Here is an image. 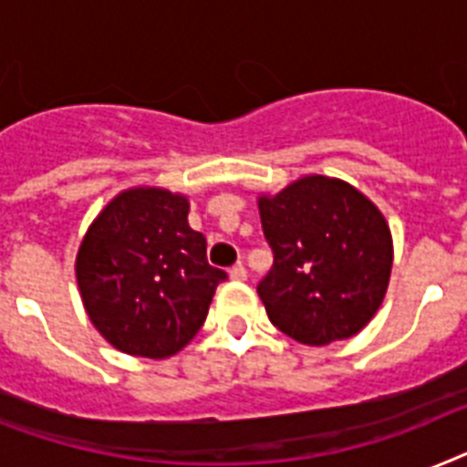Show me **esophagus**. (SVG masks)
<instances>
[{"label":"esophagus","instance_id":"1","mask_svg":"<svg viewBox=\"0 0 467 467\" xmlns=\"http://www.w3.org/2000/svg\"><path fill=\"white\" fill-rule=\"evenodd\" d=\"M229 276L234 281H245V279H248V269L243 267V265H236V267H231Z\"/></svg>","mask_w":467,"mask_h":467}]
</instances>
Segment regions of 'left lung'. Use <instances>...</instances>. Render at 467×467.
<instances>
[{
	"instance_id": "obj_1",
	"label": "left lung",
	"mask_w": 467,
	"mask_h": 467,
	"mask_svg": "<svg viewBox=\"0 0 467 467\" xmlns=\"http://www.w3.org/2000/svg\"><path fill=\"white\" fill-rule=\"evenodd\" d=\"M275 265L257 284L269 322L298 344L356 337L387 294L394 245L372 200L341 179L303 176L257 200Z\"/></svg>"
}]
</instances>
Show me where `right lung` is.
<instances>
[{
	"label": "right lung",
	"mask_w": 467,
	"mask_h": 467,
	"mask_svg": "<svg viewBox=\"0 0 467 467\" xmlns=\"http://www.w3.org/2000/svg\"><path fill=\"white\" fill-rule=\"evenodd\" d=\"M88 317L114 348L169 358L200 331L226 272L207 262V241L188 226V198L129 188L104 207L76 257Z\"/></svg>",
	"instance_id": "right-lung-1"
}]
</instances>
